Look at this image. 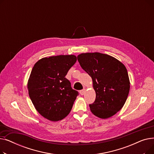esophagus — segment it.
Wrapping results in <instances>:
<instances>
[{
  "label": "esophagus",
  "mask_w": 154,
  "mask_h": 154,
  "mask_svg": "<svg viewBox=\"0 0 154 154\" xmlns=\"http://www.w3.org/2000/svg\"><path fill=\"white\" fill-rule=\"evenodd\" d=\"M85 92V88H84V89H83V90H81V91H80V94H81L82 95H84Z\"/></svg>",
  "instance_id": "1"
}]
</instances>
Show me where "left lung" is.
I'll return each instance as SVG.
<instances>
[{
  "label": "left lung",
  "mask_w": 154,
  "mask_h": 154,
  "mask_svg": "<svg viewBox=\"0 0 154 154\" xmlns=\"http://www.w3.org/2000/svg\"><path fill=\"white\" fill-rule=\"evenodd\" d=\"M81 67L92 79L96 97L89 105L92 114L107 119L122 109L130 90V81L124 65L113 57L99 52L77 56Z\"/></svg>",
  "instance_id": "left-lung-1"
}]
</instances>
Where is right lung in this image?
I'll use <instances>...</instances> for the list:
<instances>
[{
  "instance_id": "add662e5",
  "label": "right lung",
  "mask_w": 154,
  "mask_h": 154,
  "mask_svg": "<svg viewBox=\"0 0 154 154\" xmlns=\"http://www.w3.org/2000/svg\"><path fill=\"white\" fill-rule=\"evenodd\" d=\"M77 61L74 55L44 57L37 61L28 80L29 95L39 114L51 121L68 116L79 92L66 78Z\"/></svg>"
}]
</instances>
